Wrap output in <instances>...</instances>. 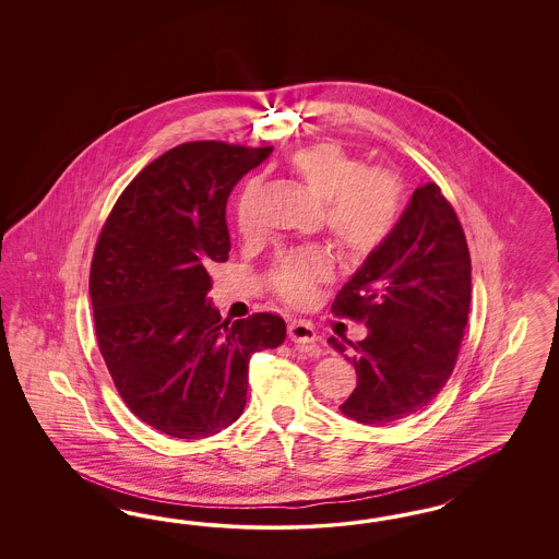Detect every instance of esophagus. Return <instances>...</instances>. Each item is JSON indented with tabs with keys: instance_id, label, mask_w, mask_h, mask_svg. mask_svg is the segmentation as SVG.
<instances>
[{
	"instance_id": "obj_1",
	"label": "esophagus",
	"mask_w": 559,
	"mask_h": 559,
	"mask_svg": "<svg viewBox=\"0 0 559 559\" xmlns=\"http://www.w3.org/2000/svg\"><path fill=\"white\" fill-rule=\"evenodd\" d=\"M287 334L288 338L293 340L295 344H299V346L316 344V340H318V332L313 330L311 323L305 322V320L288 322Z\"/></svg>"
}]
</instances>
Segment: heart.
<instances>
[{
	"label": "heart",
	"instance_id": "obj_1",
	"mask_svg": "<svg viewBox=\"0 0 559 559\" xmlns=\"http://www.w3.org/2000/svg\"><path fill=\"white\" fill-rule=\"evenodd\" d=\"M288 164L309 192L325 201V225L348 254H371L395 229L402 188L390 171L362 169L360 159L338 143L309 145ZM330 269L320 250L293 252L274 264L272 285L290 304H305Z\"/></svg>",
	"mask_w": 559,
	"mask_h": 559
}]
</instances>
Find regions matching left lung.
I'll return each instance as SVG.
<instances>
[{
    "mask_svg": "<svg viewBox=\"0 0 559 559\" xmlns=\"http://www.w3.org/2000/svg\"><path fill=\"white\" fill-rule=\"evenodd\" d=\"M472 304V260L455 209L435 182L416 188L391 236L365 258L332 305L369 328L328 340L356 369L340 406L356 423L388 426L428 406L457 362Z\"/></svg>",
    "mask_w": 559,
    "mask_h": 559,
    "instance_id": "left-lung-1",
    "label": "left lung"
}]
</instances>
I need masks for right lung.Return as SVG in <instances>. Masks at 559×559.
Masks as SVG:
<instances>
[{"label": "right lung", "mask_w": 559, "mask_h": 559, "mask_svg": "<svg viewBox=\"0 0 559 559\" xmlns=\"http://www.w3.org/2000/svg\"><path fill=\"white\" fill-rule=\"evenodd\" d=\"M271 152L182 143L136 174L102 227L90 271L98 348L124 404L174 439L236 423L250 358L287 336L274 313L229 323L206 297V266L231 248L229 192Z\"/></svg>", "instance_id": "right-lung-1"}]
</instances>
